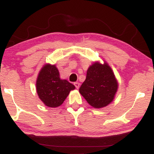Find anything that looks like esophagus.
Instances as JSON below:
<instances>
[{
	"mask_svg": "<svg viewBox=\"0 0 154 154\" xmlns=\"http://www.w3.org/2000/svg\"><path fill=\"white\" fill-rule=\"evenodd\" d=\"M74 85H75V88H77V89H78V88H79V86H80V83L78 82H75V83H74Z\"/></svg>",
	"mask_w": 154,
	"mask_h": 154,
	"instance_id": "obj_1",
	"label": "esophagus"
}]
</instances>
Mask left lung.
<instances>
[{
    "label": "left lung",
    "instance_id": "obj_1",
    "mask_svg": "<svg viewBox=\"0 0 154 154\" xmlns=\"http://www.w3.org/2000/svg\"><path fill=\"white\" fill-rule=\"evenodd\" d=\"M117 88L115 75L108 63L95 62L88 68L79 91L90 105L100 109L112 102Z\"/></svg>",
    "mask_w": 154,
    "mask_h": 154
}]
</instances>
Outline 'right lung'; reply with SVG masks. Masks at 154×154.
Returning <instances> with one entry per match:
<instances>
[{
	"mask_svg": "<svg viewBox=\"0 0 154 154\" xmlns=\"http://www.w3.org/2000/svg\"><path fill=\"white\" fill-rule=\"evenodd\" d=\"M75 87L66 79H61L55 65L48 63L41 69L37 79L36 89L40 99L48 107H58L63 103Z\"/></svg>",
	"mask_w": 154,
	"mask_h": 154,
	"instance_id": "obj_1",
	"label": "right lung"
}]
</instances>
